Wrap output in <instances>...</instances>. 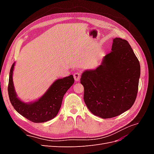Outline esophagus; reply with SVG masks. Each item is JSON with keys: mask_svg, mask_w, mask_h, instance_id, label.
<instances>
[{"mask_svg": "<svg viewBox=\"0 0 154 154\" xmlns=\"http://www.w3.org/2000/svg\"><path fill=\"white\" fill-rule=\"evenodd\" d=\"M73 76H74V80H75V81L78 82L80 80L81 74L79 72H76L73 74Z\"/></svg>", "mask_w": 154, "mask_h": 154, "instance_id": "obj_1", "label": "esophagus"}]
</instances>
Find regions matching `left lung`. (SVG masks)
<instances>
[{
    "mask_svg": "<svg viewBox=\"0 0 154 154\" xmlns=\"http://www.w3.org/2000/svg\"><path fill=\"white\" fill-rule=\"evenodd\" d=\"M139 77L140 64L131 46L115 38L101 66L85 71L80 78L87 108L103 119L122 114L136 101Z\"/></svg>",
    "mask_w": 154,
    "mask_h": 154,
    "instance_id": "8db88e82",
    "label": "left lung"
}]
</instances>
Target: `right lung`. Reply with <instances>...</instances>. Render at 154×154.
<instances>
[{
    "instance_id": "right-lung-1",
    "label": "right lung",
    "mask_w": 154,
    "mask_h": 154,
    "mask_svg": "<svg viewBox=\"0 0 154 154\" xmlns=\"http://www.w3.org/2000/svg\"><path fill=\"white\" fill-rule=\"evenodd\" d=\"M14 65L15 63L12 65L10 69L8 87L9 97L14 109L33 123H43L53 119L61 107L64 94L74 83L73 76L58 79L38 100L26 104L18 98L14 89L12 79Z\"/></svg>"
}]
</instances>
